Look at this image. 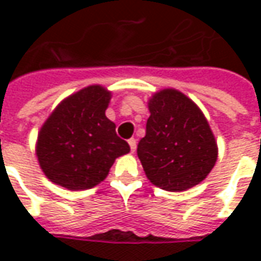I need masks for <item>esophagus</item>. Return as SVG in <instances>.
<instances>
[{"label":"esophagus","instance_id":"obj_1","mask_svg":"<svg viewBox=\"0 0 261 261\" xmlns=\"http://www.w3.org/2000/svg\"><path fill=\"white\" fill-rule=\"evenodd\" d=\"M128 145H130V149L131 152L134 153L136 152V148H137V141L134 140V138H131V140H128Z\"/></svg>","mask_w":261,"mask_h":261}]
</instances>
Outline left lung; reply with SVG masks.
Instances as JSON below:
<instances>
[{"label":"left lung","mask_w":261,"mask_h":261,"mask_svg":"<svg viewBox=\"0 0 261 261\" xmlns=\"http://www.w3.org/2000/svg\"><path fill=\"white\" fill-rule=\"evenodd\" d=\"M149 119L137 153L148 180L166 192L201 183L218 158V145L201 109L173 88L148 100Z\"/></svg>","instance_id":"left-lung-1"}]
</instances>
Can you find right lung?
Here are the masks:
<instances>
[{"instance_id":"obj_1","label":"right lung","mask_w":261,"mask_h":261,"mask_svg":"<svg viewBox=\"0 0 261 261\" xmlns=\"http://www.w3.org/2000/svg\"><path fill=\"white\" fill-rule=\"evenodd\" d=\"M112 92L89 85L61 100L37 134L40 169L54 185L78 192L106 179L114 161L130 152L106 117Z\"/></svg>"}]
</instances>
